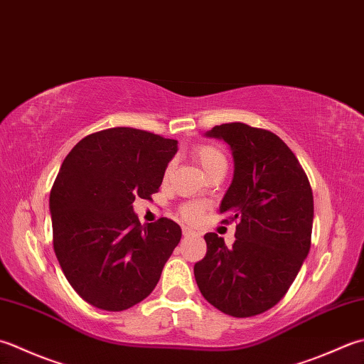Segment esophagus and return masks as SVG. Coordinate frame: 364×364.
<instances>
[{"label": "esophagus", "instance_id": "34e87169", "mask_svg": "<svg viewBox=\"0 0 364 364\" xmlns=\"http://www.w3.org/2000/svg\"><path fill=\"white\" fill-rule=\"evenodd\" d=\"M183 237L184 238H191V237H196V232H192L188 227H183Z\"/></svg>", "mask_w": 364, "mask_h": 364}]
</instances>
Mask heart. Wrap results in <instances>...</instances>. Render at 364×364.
I'll use <instances>...</instances> for the list:
<instances>
[{
	"label": "heart",
	"instance_id": "1",
	"mask_svg": "<svg viewBox=\"0 0 364 364\" xmlns=\"http://www.w3.org/2000/svg\"><path fill=\"white\" fill-rule=\"evenodd\" d=\"M192 156H194L196 161L200 164L202 168L205 170V173L211 172V170L218 166H225V156L216 146H211V145L197 146L194 151H192ZM172 170H173V164H168L166 175L164 176L168 178L170 173H172ZM202 210H203L202 203H188L181 208V215L188 220H196L198 215L202 213Z\"/></svg>",
	"mask_w": 364,
	"mask_h": 364
}]
</instances>
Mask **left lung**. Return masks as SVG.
<instances>
[{
	"mask_svg": "<svg viewBox=\"0 0 364 364\" xmlns=\"http://www.w3.org/2000/svg\"><path fill=\"white\" fill-rule=\"evenodd\" d=\"M205 135L230 146L233 178L219 211L224 223H237V240L227 247L216 233L205 235L196 282L224 314L252 317L281 301L308 257L314 197L300 162L276 134L227 123Z\"/></svg>",
	"mask_w": 364,
	"mask_h": 364,
	"instance_id": "1",
	"label": "left lung"
}]
</instances>
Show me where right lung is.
Wrapping results in <instances>:
<instances>
[{
	"instance_id": "1",
	"label": "right lung",
	"mask_w": 364,
	"mask_h": 364,
	"mask_svg": "<svg viewBox=\"0 0 364 364\" xmlns=\"http://www.w3.org/2000/svg\"><path fill=\"white\" fill-rule=\"evenodd\" d=\"M176 151V140L112 127L87 135L63 161L50 192L53 249L87 303L124 311L158 284L181 229L167 218L141 225L132 203L158 192Z\"/></svg>"
}]
</instances>
